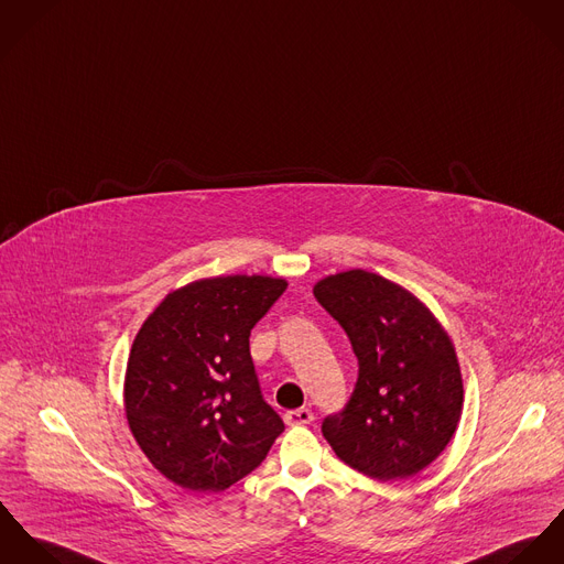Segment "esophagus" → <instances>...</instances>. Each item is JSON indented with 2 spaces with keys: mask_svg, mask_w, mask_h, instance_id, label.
Returning <instances> with one entry per match:
<instances>
[{
  "mask_svg": "<svg viewBox=\"0 0 564 564\" xmlns=\"http://www.w3.org/2000/svg\"><path fill=\"white\" fill-rule=\"evenodd\" d=\"M312 422L313 413L310 409H296V411L285 413V424H290V426H305Z\"/></svg>",
  "mask_w": 564,
  "mask_h": 564,
  "instance_id": "34e87169",
  "label": "esophagus"
}]
</instances>
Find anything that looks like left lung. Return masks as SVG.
<instances>
[{"label":"left lung","mask_w":564,"mask_h":564,"mask_svg":"<svg viewBox=\"0 0 564 564\" xmlns=\"http://www.w3.org/2000/svg\"><path fill=\"white\" fill-rule=\"evenodd\" d=\"M313 296L341 324L359 359L355 391L322 422V435L370 478L415 476L445 449L463 411L449 335L417 296L375 272L330 274Z\"/></svg>","instance_id":"obj_1"}]
</instances>
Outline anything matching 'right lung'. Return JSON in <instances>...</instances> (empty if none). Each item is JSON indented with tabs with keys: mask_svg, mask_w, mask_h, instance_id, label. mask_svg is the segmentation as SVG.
Returning a JSON list of instances; mask_svg holds the SVG:
<instances>
[{
	"mask_svg": "<svg viewBox=\"0 0 564 564\" xmlns=\"http://www.w3.org/2000/svg\"><path fill=\"white\" fill-rule=\"evenodd\" d=\"M285 279L231 274L171 292L140 326L126 372L129 431L188 491H225L261 465L285 426L263 400L251 328Z\"/></svg>",
	"mask_w": 564,
	"mask_h": 564,
	"instance_id": "1",
	"label": "right lung"
}]
</instances>
